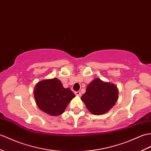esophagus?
<instances>
[{"label": "esophagus", "instance_id": "obj_1", "mask_svg": "<svg viewBox=\"0 0 151 151\" xmlns=\"http://www.w3.org/2000/svg\"><path fill=\"white\" fill-rule=\"evenodd\" d=\"M75 93L76 96H81V92L80 91H76Z\"/></svg>", "mask_w": 151, "mask_h": 151}]
</instances>
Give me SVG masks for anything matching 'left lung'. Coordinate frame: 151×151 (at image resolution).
<instances>
[{"mask_svg":"<svg viewBox=\"0 0 151 151\" xmlns=\"http://www.w3.org/2000/svg\"><path fill=\"white\" fill-rule=\"evenodd\" d=\"M118 97V90L114 84L96 78L87 86L81 100L91 113L100 115L107 113L114 106Z\"/></svg>","mask_w":151,"mask_h":151,"instance_id":"obj_1","label":"left lung"}]
</instances>
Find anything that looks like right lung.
I'll return each mask as SVG.
<instances>
[{"label":"right lung","instance_id":"obj_1","mask_svg":"<svg viewBox=\"0 0 151 151\" xmlns=\"http://www.w3.org/2000/svg\"><path fill=\"white\" fill-rule=\"evenodd\" d=\"M35 99L38 108L51 116L64 113L75 94L64 88L57 78L44 80L38 82L34 90Z\"/></svg>","mask_w":151,"mask_h":151}]
</instances>
